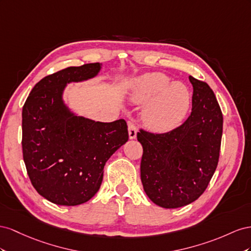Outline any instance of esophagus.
I'll return each instance as SVG.
<instances>
[{
  "instance_id": "1",
  "label": "esophagus",
  "mask_w": 251,
  "mask_h": 251,
  "mask_svg": "<svg viewBox=\"0 0 251 251\" xmlns=\"http://www.w3.org/2000/svg\"><path fill=\"white\" fill-rule=\"evenodd\" d=\"M128 132H129V139H135V137H137V126L133 122H128Z\"/></svg>"
}]
</instances>
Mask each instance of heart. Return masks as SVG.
<instances>
[{
	"label": "heart",
	"mask_w": 251,
	"mask_h": 251,
	"mask_svg": "<svg viewBox=\"0 0 251 251\" xmlns=\"http://www.w3.org/2000/svg\"><path fill=\"white\" fill-rule=\"evenodd\" d=\"M152 97L145 117L154 129L166 130L178 125L189 110V89L184 84L170 83L169 77L162 73L147 74L135 84L132 95L134 102L143 103Z\"/></svg>",
	"instance_id": "heart-1"
}]
</instances>
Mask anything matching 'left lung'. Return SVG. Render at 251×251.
I'll use <instances>...</instances> for the list:
<instances>
[{
  "label": "left lung",
  "mask_w": 251,
  "mask_h": 251,
  "mask_svg": "<svg viewBox=\"0 0 251 251\" xmlns=\"http://www.w3.org/2000/svg\"><path fill=\"white\" fill-rule=\"evenodd\" d=\"M191 112L183 123L166 132L140 128L143 147L141 180L151 201L164 208H177L203 195L217 169L223 114L206 82L189 76Z\"/></svg>",
  "instance_id": "left-lung-1"
}]
</instances>
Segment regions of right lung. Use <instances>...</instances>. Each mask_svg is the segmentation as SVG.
<instances>
[{
  "mask_svg": "<svg viewBox=\"0 0 251 251\" xmlns=\"http://www.w3.org/2000/svg\"><path fill=\"white\" fill-rule=\"evenodd\" d=\"M100 63L67 67L34 85L22 110L23 159L30 182L56 205L87 202L101 186L104 166L128 141L124 119L109 123L71 114L62 102L69 82L95 76Z\"/></svg>",
  "mask_w": 251,
  "mask_h": 251,
  "instance_id": "right-lung-1",
  "label": "right lung"
}]
</instances>
